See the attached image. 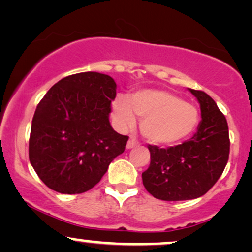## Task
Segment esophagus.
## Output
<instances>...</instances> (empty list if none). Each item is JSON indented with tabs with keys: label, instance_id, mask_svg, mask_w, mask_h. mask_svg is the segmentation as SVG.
Wrapping results in <instances>:
<instances>
[{
	"label": "esophagus",
	"instance_id": "esophagus-1",
	"mask_svg": "<svg viewBox=\"0 0 252 252\" xmlns=\"http://www.w3.org/2000/svg\"><path fill=\"white\" fill-rule=\"evenodd\" d=\"M137 145H138V142H137V139L135 138V137H130V139L128 141V144H126V149H132Z\"/></svg>",
	"mask_w": 252,
	"mask_h": 252
}]
</instances>
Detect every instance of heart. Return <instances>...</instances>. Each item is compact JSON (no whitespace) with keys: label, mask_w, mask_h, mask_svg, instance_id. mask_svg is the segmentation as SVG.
Here are the masks:
<instances>
[{"label":"heart","mask_w":252,"mask_h":252,"mask_svg":"<svg viewBox=\"0 0 252 252\" xmlns=\"http://www.w3.org/2000/svg\"><path fill=\"white\" fill-rule=\"evenodd\" d=\"M142 119L143 136L155 144H173L195 130L200 115L197 108L177 95L159 89H143L126 97H117L113 115L117 126L130 129L136 117Z\"/></svg>","instance_id":"1"}]
</instances>
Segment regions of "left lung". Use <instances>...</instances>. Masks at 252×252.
<instances>
[{
  "instance_id": "obj_1",
  "label": "left lung",
  "mask_w": 252,
  "mask_h": 252,
  "mask_svg": "<svg viewBox=\"0 0 252 252\" xmlns=\"http://www.w3.org/2000/svg\"><path fill=\"white\" fill-rule=\"evenodd\" d=\"M201 108V122L192 138L168 148L148 145L150 165L143 185L156 199L183 201L202 196L223 173L230 139L225 116L202 91L189 89Z\"/></svg>"
}]
</instances>
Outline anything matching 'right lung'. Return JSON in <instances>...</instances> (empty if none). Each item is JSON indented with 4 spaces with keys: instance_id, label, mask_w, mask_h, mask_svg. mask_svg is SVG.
Here are the masks:
<instances>
[{
    "instance_id": "add662e5",
    "label": "right lung",
    "mask_w": 252,
    "mask_h": 252,
    "mask_svg": "<svg viewBox=\"0 0 252 252\" xmlns=\"http://www.w3.org/2000/svg\"><path fill=\"white\" fill-rule=\"evenodd\" d=\"M115 97L111 76L84 72L62 79L41 98L31 126L29 159L49 189L87 192L123 154L129 137L109 122Z\"/></svg>"
}]
</instances>
